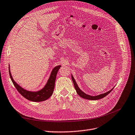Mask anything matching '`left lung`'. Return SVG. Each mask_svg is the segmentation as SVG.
<instances>
[{
    "mask_svg": "<svg viewBox=\"0 0 135 135\" xmlns=\"http://www.w3.org/2000/svg\"><path fill=\"white\" fill-rule=\"evenodd\" d=\"M71 79L73 80V81L74 83V87L75 90L76 91V93H78V94L83 99H88V100H99V99H101L102 98H104V97H105L106 96H107L108 95L109 93H110L111 91L113 90L114 88H113L111 90H110V91H107V92L104 93V94H100L99 95H97V96H91L89 95H88L85 94V93H84L83 91H81L80 90V89L79 88V86L77 84V83L75 81V80L74 78L73 75L71 74Z\"/></svg>",
    "mask_w": 135,
    "mask_h": 135,
    "instance_id": "1",
    "label": "left lung"
}]
</instances>
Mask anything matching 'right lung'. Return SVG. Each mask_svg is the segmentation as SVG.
Masks as SVG:
<instances>
[{"label": "right lung", "instance_id": "obj_1", "mask_svg": "<svg viewBox=\"0 0 135 135\" xmlns=\"http://www.w3.org/2000/svg\"><path fill=\"white\" fill-rule=\"evenodd\" d=\"M61 65H58L53 69L50 74V77L48 79L46 85L44 86V87L42 89L37 91H30L26 90L23 89L22 87H21L20 85L16 83L14 80L11 73H10V65H9V72L10 79H11L15 88L17 89L18 92L24 98L31 101L40 102L47 100L52 95L54 89L55 88V82L57 73Z\"/></svg>", "mask_w": 135, "mask_h": 135}]
</instances>
